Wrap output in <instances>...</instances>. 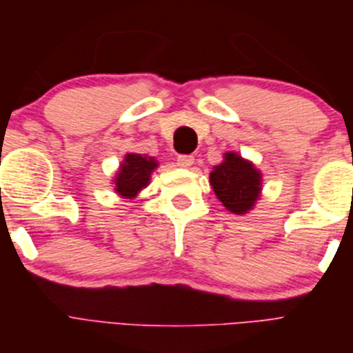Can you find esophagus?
Masks as SVG:
<instances>
[{"mask_svg": "<svg viewBox=\"0 0 353 353\" xmlns=\"http://www.w3.org/2000/svg\"><path fill=\"white\" fill-rule=\"evenodd\" d=\"M176 164H179L180 168H191L192 164H194V157H192V155L182 154L176 157Z\"/></svg>", "mask_w": 353, "mask_h": 353, "instance_id": "esophagus-1", "label": "esophagus"}]
</instances>
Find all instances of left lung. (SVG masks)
<instances>
[{"mask_svg": "<svg viewBox=\"0 0 353 353\" xmlns=\"http://www.w3.org/2000/svg\"><path fill=\"white\" fill-rule=\"evenodd\" d=\"M210 183L221 203L233 214H245L260 194L261 176L251 162L236 154L224 155V162L210 173Z\"/></svg>", "mask_w": 353, "mask_h": 353, "instance_id": "1", "label": "left lung"}]
</instances>
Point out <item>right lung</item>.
<instances>
[{
  "label": "right lung",
  "instance_id": "obj_1",
  "mask_svg": "<svg viewBox=\"0 0 353 353\" xmlns=\"http://www.w3.org/2000/svg\"><path fill=\"white\" fill-rule=\"evenodd\" d=\"M157 162L152 157H143L139 154H129L120 166L118 176L114 180L117 192L125 198H134L146 187L150 180V173L155 170Z\"/></svg>",
  "mask_w": 353,
  "mask_h": 353
}]
</instances>
